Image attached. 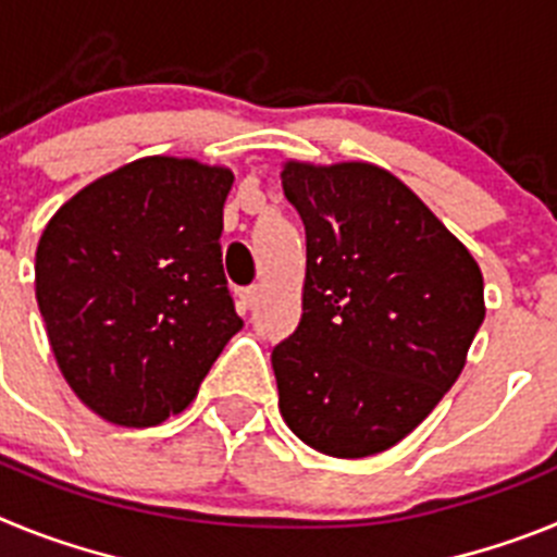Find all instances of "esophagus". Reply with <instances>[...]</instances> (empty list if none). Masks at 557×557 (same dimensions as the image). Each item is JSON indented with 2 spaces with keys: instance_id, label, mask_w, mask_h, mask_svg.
<instances>
[{
  "instance_id": "esophagus-1",
  "label": "esophagus",
  "mask_w": 557,
  "mask_h": 557,
  "mask_svg": "<svg viewBox=\"0 0 557 557\" xmlns=\"http://www.w3.org/2000/svg\"><path fill=\"white\" fill-rule=\"evenodd\" d=\"M236 298H239V307L243 309H253L256 301H259V287H245L236 293Z\"/></svg>"
}]
</instances>
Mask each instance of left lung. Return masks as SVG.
Returning <instances> with one entry per match:
<instances>
[{
    "label": "left lung",
    "instance_id": "left-lung-1",
    "mask_svg": "<svg viewBox=\"0 0 557 557\" xmlns=\"http://www.w3.org/2000/svg\"><path fill=\"white\" fill-rule=\"evenodd\" d=\"M307 228L301 323L273 348L278 410L329 457L396 446L460 376L485 321L482 270L416 191L368 161L287 159Z\"/></svg>",
    "mask_w": 557,
    "mask_h": 557
}]
</instances>
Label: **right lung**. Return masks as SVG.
Wrapping results in <instances>:
<instances>
[{"instance_id": "right-lung-1", "label": "right lung", "mask_w": 557, "mask_h": 557, "mask_svg": "<svg viewBox=\"0 0 557 557\" xmlns=\"http://www.w3.org/2000/svg\"><path fill=\"white\" fill-rule=\"evenodd\" d=\"M234 172L145 156L83 186L44 228L36 301L66 385L116 426L178 416L243 329L220 234Z\"/></svg>"}]
</instances>
